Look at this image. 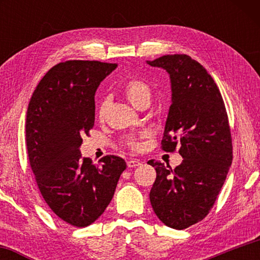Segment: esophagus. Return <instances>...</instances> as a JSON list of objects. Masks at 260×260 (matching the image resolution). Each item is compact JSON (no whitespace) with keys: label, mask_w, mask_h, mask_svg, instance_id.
<instances>
[{"label":"esophagus","mask_w":260,"mask_h":260,"mask_svg":"<svg viewBox=\"0 0 260 260\" xmlns=\"http://www.w3.org/2000/svg\"><path fill=\"white\" fill-rule=\"evenodd\" d=\"M139 165H141V162H140L139 159H129V160H127V166H128V167H136V166H139Z\"/></svg>","instance_id":"obj_1"}]
</instances>
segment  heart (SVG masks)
I'll return each mask as SVG.
<instances>
[{"label": "heart", "mask_w": 260, "mask_h": 260, "mask_svg": "<svg viewBox=\"0 0 260 260\" xmlns=\"http://www.w3.org/2000/svg\"><path fill=\"white\" fill-rule=\"evenodd\" d=\"M125 95L127 96V99L129 100V102L136 105L138 104L141 100L143 99H150L151 96V90H150V87H149L146 82L140 80V79H132L128 82L126 83L125 86ZM103 114V108L100 109V116H102ZM127 144L131 148H138L139 144L136 142L135 138L133 136H131L126 140Z\"/></svg>", "instance_id": "b5f03b06"}]
</instances>
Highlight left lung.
I'll return each mask as SVG.
<instances>
[{
    "mask_svg": "<svg viewBox=\"0 0 260 260\" xmlns=\"http://www.w3.org/2000/svg\"><path fill=\"white\" fill-rule=\"evenodd\" d=\"M147 64L170 74L172 101L161 148L174 151L179 147L183 158L174 170L148 161L157 173L149 196L162 223L184 230L208 215L232 165L226 108L212 77L191 57L165 55Z\"/></svg>",
    "mask_w": 260,
    "mask_h": 260,
    "instance_id": "8db88e82",
    "label": "left lung"
}]
</instances>
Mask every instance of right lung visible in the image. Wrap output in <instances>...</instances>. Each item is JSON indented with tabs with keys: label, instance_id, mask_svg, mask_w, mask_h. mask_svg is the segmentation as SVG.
Returning <instances> with one entry per match:
<instances>
[{
	"label": "right lung",
	"instance_id": "add662e5",
	"mask_svg": "<svg viewBox=\"0 0 260 260\" xmlns=\"http://www.w3.org/2000/svg\"><path fill=\"white\" fill-rule=\"evenodd\" d=\"M117 64L68 60L51 68L35 88L26 113L29 165L46 203L74 227L98 220L111 202L126 161L82 158L81 136L95 121V93Z\"/></svg>",
	"mask_w": 260,
	"mask_h": 260
}]
</instances>
